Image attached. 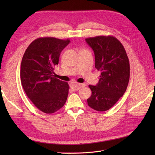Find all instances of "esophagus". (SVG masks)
<instances>
[{"instance_id":"esophagus-1","label":"esophagus","mask_w":155,"mask_h":155,"mask_svg":"<svg viewBox=\"0 0 155 155\" xmlns=\"http://www.w3.org/2000/svg\"><path fill=\"white\" fill-rule=\"evenodd\" d=\"M84 84H79V83H72L71 84V87L74 91H78L82 87H84Z\"/></svg>"}]
</instances>
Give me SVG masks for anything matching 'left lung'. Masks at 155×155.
Here are the masks:
<instances>
[{
	"instance_id": "left-lung-1",
	"label": "left lung",
	"mask_w": 155,
	"mask_h": 155,
	"mask_svg": "<svg viewBox=\"0 0 155 155\" xmlns=\"http://www.w3.org/2000/svg\"><path fill=\"white\" fill-rule=\"evenodd\" d=\"M94 52L95 68L101 71L96 86L89 85L92 94L87 99L93 109L109 110L123 96L130 78V64L126 51L117 38L98 36L85 39Z\"/></svg>"
}]
</instances>
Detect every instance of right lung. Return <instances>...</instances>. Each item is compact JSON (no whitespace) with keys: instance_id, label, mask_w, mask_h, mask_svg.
I'll use <instances>...</instances> for the list:
<instances>
[{"instance_id":"1","label":"right lung","mask_w":155,"mask_h":155,"mask_svg":"<svg viewBox=\"0 0 155 155\" xmlns=\"http://www.w3.org/2000/svg\"><path fill=\"white\" fill-rule=\"evenodd\" d=\"M70 42L54 37L35 39L23 55L21 80L29 99L41 111L47 114L57 112L67 101L69 86L67 82L54 77L61 51Z\"/></svg>"}]
</instances>
